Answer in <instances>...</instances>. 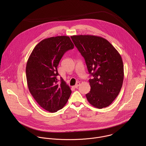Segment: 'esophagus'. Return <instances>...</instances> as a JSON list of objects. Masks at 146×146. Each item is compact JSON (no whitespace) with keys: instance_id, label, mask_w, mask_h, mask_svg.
Masks as SVG:
<instances>
[{"instance_id":"34e87169","label":"esophagus","mask_w":146,"mask_h":146,"mask_svg":"<svg viewBox=\"0 0 146 146\" xmlns=\"http://www.w3.org/2000/svg\"><path fill=\"white\" fill-rule=\"evenodd\" d=\"M80 84L79 82H78V83H76V84H75V85L74 86V88H78V86L80 85Z\"/></svg>"}]
</instances>
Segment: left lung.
<instances>
[{"label": "left lung", "mask_w": 146, "mask_h": 146, "mask_svg": "<svg viewBox=\"0 0 146 146\" xmlns=\"http://www.w3.org/2000/svg\"><path fill=\"white\" fill-rule=\"evenodd\" d=\"M71 38L84 58L89 73L93 76L89 80L88 101L100 109L110 106L119 95L123 83L124 65L120 54L104 38L90 35Z\"/></svg>", "instance_id": "obj_1"}]
</instances>
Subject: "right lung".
<instances>
[{"mask_svg": "<svg viewBox=\"0 0 146 146\" xmlns=\"http://www.w3.org/2000/svg\"><path fill=\"white\" fill-rule=\"evenodd\" d=\"M74 47L67 36L45 39L35 46L26 63L29 90L37 103L50 112L62 109L71 94L70 88L62 78L58 83L57 76L63 55Z\"/></svg>", "mask_w": 146, "mask_h": 146, "instance_id": "obj_1", "label": "right lung"}]
</instances>
